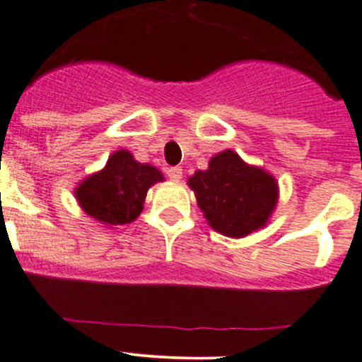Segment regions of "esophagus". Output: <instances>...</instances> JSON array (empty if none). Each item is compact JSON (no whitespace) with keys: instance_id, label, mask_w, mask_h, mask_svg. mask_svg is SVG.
<instances>
[{"instance_id":"obj_1","label":"esophagus","mask_w":362,"mask_h":362,"mask_svg":"<svg viewBox=\"0 0 362 362\" xmlns=\"http://www.w3.org/2000/svg\"><path fill=\"white\" fill-rule=\"evenodd\" d=\"M166 175L171 178V180L178 182L182 178V168L180 166H173V168H168Z\"/></svg>"}]
</instances>
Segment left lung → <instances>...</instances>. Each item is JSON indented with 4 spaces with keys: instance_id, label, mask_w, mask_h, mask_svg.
Wrapping results in <instances>:
<instances>
[{
    "instance_id": "8db88e82",
    "label": "left lung",
    "mask_w": 362,
    "mask_h": 362,
    "mask_svg": "<svg viewBox=\"0 0 362 362\" xmlns=\"http://www.w3.org/2000/svg\"><path fill=\"white\" fill-rule=\"evenodd\" d=\"M187 184L210 226L226 237L240 238L262 228L278 202L276 178L231 150L212 157L209 170L196 171Z\"/></svg>"
}]
</instances>
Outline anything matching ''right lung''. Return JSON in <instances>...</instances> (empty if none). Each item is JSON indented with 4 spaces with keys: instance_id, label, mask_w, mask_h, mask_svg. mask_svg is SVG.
I'll use <instances>...</instances> for the list:
<instances>
[{
    "instance_id": "add662e5",
    "label": "right lung",
    "mask_w": 362,
    "mask_h": 362,
    "mask_svg": "<svg viewBox=\"0 0 362 362\" xmlns=\"http://www.w3.org/2000/svg\"><path fill=\"white\" fill-rule=\"evenodd\" d=\"M160 180L163 173L157 168L138 163L127 150H118L103 171L79 184L76 198L88 216L117 226L132 223L141 214L146 191Z\"/></svg>"
}]
</instances>
